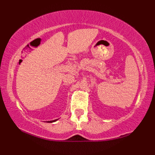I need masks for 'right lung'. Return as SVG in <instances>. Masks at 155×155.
Listing matches in <instances>:
<instances>
[{"mask_svg":"<svg viewBox=\"0 0 155 155\" xmlns=\"http://www.w3.org/2000/svg\"><path fill=\"white\" fill-rule=\"evenodd\" d=\"M58 120V119H55V120H50V121H47V123H54V122H56L57 120Z\"/></svg>","mask_w":155,"mask_h":155,"instance_id":"obj_1","label":"right lung"}]
</instances>
